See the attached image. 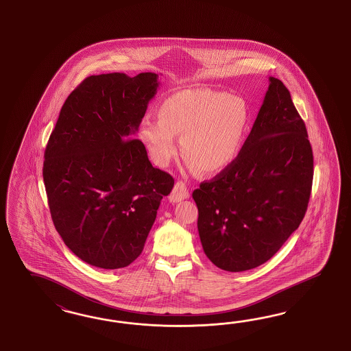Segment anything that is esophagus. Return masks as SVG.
<instances>
[{
	"instance_id": "obj_1",
	"label": "esophagus",
	"mask_w": 351,
	"mask_h": 351,
	"mask_svg": "<svg viewBox=\"0 0 351 351\" xmlns=\"http://www.w3.org/2000/svg\"><path fill=\"white\" fill-rule=\"evenodd\" d=\"M189 198V191L186 188V185L182 181H178L172 189L170 195V202L178 203Z\"/></svg>"
}]
</instances>
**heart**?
<instances>
[{
  "label": "heart",
  "mask_w": 351,
  "mask_h": 351,
  "mask_svg": "<svg viewBox=\"0 0 351 351\" xmlns=\"http://www.w3.org/2000/svg\"><path fill=\"white\" fill-rule=\"evenodd\" d=\"M158 118L145 117L138 138L160 167L169 166L181 147L191 167L213 175L229 167L245 143L250 114L245 100L210 88H188L167 96Z\"/></svg>",
  "instance_id": "1"
}]
</instances>
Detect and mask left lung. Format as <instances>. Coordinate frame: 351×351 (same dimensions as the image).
<instances>
[{
  "mask_svg": "<svg viewBox=\"0 0 351 351\" xmlns=\"http://www.w3.org/2000/svg\"><path fill=\"white\" fill-rule=\"evenodd\" d=\"M308 131L283 82L269 87L233 163L193 191L203 251L226 271L266 263L298 228L313 184Z\"/></svg>",
  "mask_w": 351,
  "mask_h": 351,
  "instance_id": "left-lung-1",
  "label": "left lung"
}]
</instances>
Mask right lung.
Masks as SVG:
<instances>
[{
  "mask_svg": "<svg viewBox=\"0 0 351 351\" xmlns=\"http://www.w3.org/2000/svg\"><path fill=\"white\" fill-rule=\"evenodd\" d=\"M158 87L152 72L90 75L66 97L49 138L43 175L53 225L90 265L135 261L173 188L172 176L131 138Z\"/></svg>",
  "mask_w": 351,
  "mask_h": 351,
  "instance_id": "1",
  "label": "right lung"
}]
</instances>
